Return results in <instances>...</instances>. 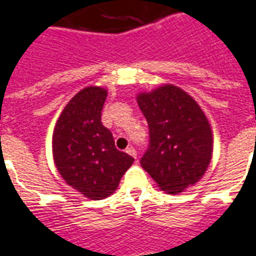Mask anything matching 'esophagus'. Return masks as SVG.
Wrapping results in <instances>:
<instances>
[{"instance_id":"esophagus-1","label":"esophagus","mask_w":256,"mask_h":256,"mask_svg":"<svg viewBox=\"0 0 256 256\" xmlns=\"http://www.w3.org/2000/svg\"><path fill=\"white\" fill-rule=\"evenodd\" d=\"M126 153L130 154V156H132V157H134V158H136V156H138L136 150H135V148H132V146H130V148H126Z\"/></svg>"}]
</instances>
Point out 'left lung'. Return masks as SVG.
Listing matches in <instances>:
<instances>
[{
	"label": "left lung",
	"instance_id": "obj_1",
	"mask_svg": "<svg viewBox=\"0 0 256 256\" xmlns=\"http://www.w3.org/2000/svg\"><path fill=\"white\" fill-rule=\"evenodd\" d=\"M136 102L150 134V146L140 160L143 170L168 194L200 182L214 150L211 125L200 104L172 84L139 92Z\"/></svg>",
	"mask_w": 256,
	"mask_h": 256
}]
</instances>
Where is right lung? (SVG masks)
I'll use <instances>...</instances> for the list:
<instances>
[{"label":"right lung","instance_id":"add662e5","mask_svg":"<svg viewBox=\"0 0 256 256\" xmlns=\"http://www.w3.org/2000/svg\"><path fill=\"white\" fill-rule=\"evenodd\" d=\"M108 90L85 86L70 99L52 135L54 161L68 186L90 200L113 194L134 157L116 148L100 121Z\"/></svg>","mask_w":256,"mask_h":256}]
</instances>
